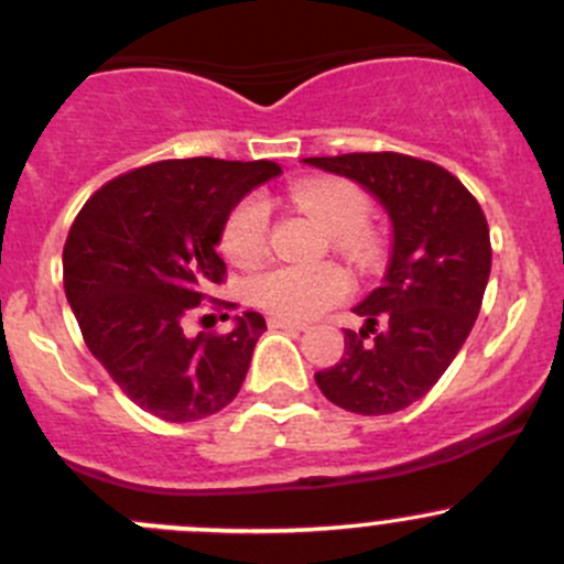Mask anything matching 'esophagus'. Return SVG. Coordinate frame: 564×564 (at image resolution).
<instances>
[{"mask_svg":"<svg viewBox=\"0 0 564 564\" xmlns=\"http://www.w3.org/2000/svg\"><path fill=\"white\" fill-rule=\"evenodd\" d=\"M267 324H270L272 329H286V333H305V329H308V324L294 322V318H283V316H270L267 318Z\"/></svg>","mask_w":564,"mask_h":564,"instance_id":"1","label":"esophagus"}]
</instances>
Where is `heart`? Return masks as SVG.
I'll return each mask as SVG.
<instances>
[{
  "label": "heart",
  "instance_id": "obj_1",
  "mask_svg": "<svg viewBox=\"0 0 564 564\" xmlns=\"http://www.w3.org/2000/svg\"><path fill=\"white\" fill-rule=\"evenodd\" d=\"M292 198L314 213L351 253L368 256L362 237L371 202L349 180H303L292 187ZM270 237V207L261 196H248L226 218L220 246L235 264L250 267L264 256ZM351 278L338 264H278L250 281V297L261 308L283 318H311L344 300Z\"/></svg>",
  "mask_w": 564,
  "mask_h": 564
}]
</instances>
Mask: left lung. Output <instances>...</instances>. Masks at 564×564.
Listing matches in <instances>:
<instances>
[{
  "label": "left lung",
  "mask_w": 564,
  "mask_h": 564,
  "mask_svg": "<svg viewBox=\"0 0 564 564\" xmlns=\"http://www.w3.org/2000/svg\"><path fill=\"white\" fill-rule=\"evenodd\" d=\"M305 163L366 187L392 226L388 272L355 305L366 324L344 329V357L316 384L346 412H401L440 382L480 314L491 275L486 215L447 169L401 152Z\"/></svg>",
  "instance_id": "1"
}]
</instances>
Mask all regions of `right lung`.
Listing matches in <instances>:
<instances>
[{
    "label": "right lung",
    "instance_id": "1",
    "mask_svg": "<svg viewBox=\"0 0 564 564\" xmlns=\"http://www.w3.org/2000/svg\"><path fill=\"white\" fill-rule=\"evenodd\" d=\"M281 174L272 161H161L106 182L62 250L65 294L108 377L169 423L220 412L242 388L264 316L231 333L185 335L187 316L224 281L218 256L231 209Z\"/></svg>",
    "mask_w": 564,
    "mask_h": 564
}]
</instances>
